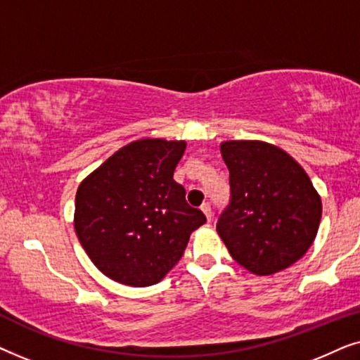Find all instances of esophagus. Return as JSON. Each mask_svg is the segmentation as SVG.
<instances>
[{
    "label": "esophagus",
    "instance_id": "1",
    "mask_svg": "<svg viewBox=\"0 0 360 360\" xmlns=\"http://www.w3.org/2000/svg\"><path fill=\"white\" fill-rule=\"evenodd\" d=\"M201 211H203V213H205L206 219L211 221V205L210 203H203V205H201Z\"/></svg>",
    "mask_w": 360,
    "mask_h": 360
}]
</instances>
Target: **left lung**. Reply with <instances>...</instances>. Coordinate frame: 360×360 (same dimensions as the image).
<instances>
[{"mask_svg": "<svg viewBox=\"0 0 360 360\" xmlns=\"http://www.w3.org/2000/svg\"><path fill=\"white\" fill-rule=\"evenodd\" d=\"M229 203L216 229L239 265L272 275L302 259L316 238L321 198L293 157L262 141H226Z\"/></svg>", "mask_w": 360, "mask_h": 360, "instance_id": "8db88e82", "label": "left lung"}]
</instances>
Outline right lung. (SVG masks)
<instances>
[{"instance_id": "obj_1", "label": "right lung", "mask_w": 360, "mask_h": 360, "mask_svg": "<svg viewBox=\"0 0 360 360\" xmlns=\"http://www.w3.org/2000/svg\"><path fill=\"white\" fill-rule=\"evenodd\" d=\"M185 147V141H134L78 186L73 221L78 240L115 282L159 283L181 259L190 234L206 223L174 180Z\"/></svg>"}]
</instances>
